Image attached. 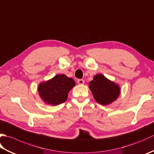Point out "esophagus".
Listing matches in <instances>:
<instances>
[{
	"mask_svg": "<svg viewBox=\"0 0 154 154\" xmlns=\"http://www.w3.org/2000/svg\"><path fill=\"white\" fill-rule=\"evenodd\" d=\"M77 83H79V85H83V84H84L85 81H84L83 79H78L77 80Z\"/></svg>",
	"mask_w": 154,
	"mask_h": 154,
	"instance_id": "34e87169",
	"label": "esophagus"
}]
</instances>
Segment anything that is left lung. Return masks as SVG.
I'll return each instance as SVG.
<instances>
[{
  "instance_id": "obj_1",
  "label": "left lung",
  "mask_w": 154,
  "mask_h": 154,
  "mask_svg": "<svg viewBox=\"0 0 154 154\" xmlns=\"http://www.w3.org/2000/svg\"><path fill=\"white\" fill-rule=\"evenodd\" d=\"M89 89L97 102L103 105L112 103L120 94L119 87L101 74L94 76L89 83Z\"/></svg>"
}]
</instances>
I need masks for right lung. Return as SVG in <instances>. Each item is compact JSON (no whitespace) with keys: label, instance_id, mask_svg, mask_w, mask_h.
<instances>
[{"label":"right lung","instance_id":"right-lung-1","mask_svg":"<svg viewBox=\"0 0 154 154\" xmlns=\"http://www.w3.org/2000/svg\"><path fill=\"white\" fill-rule=\"evenodd\" d=\"M75 85V83L72 78L60 74L50 81L40 83L38 91L45 103L55 106L67 100L68 93Z\"/></svg>","mask_w":154,"mask_h":154}]
</instances>
